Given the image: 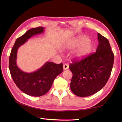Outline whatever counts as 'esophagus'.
I'll use <instances>...</instances> for the list:
<instances>
[{"mask_svg":"<svg viewBox=\"0 0 122 122\" xmlns=\"http://www.w3.org/2000/svg\"><path fill=\"white\" fill-rule=\"evenodd\" d=\"M63 67V69L64 70H66L69 69V66L67 64H64Z\"/></svg>","mask_w":122,"mask_h":122,"instance_id":"obj_1","label":"esophagus"}]
</instances>
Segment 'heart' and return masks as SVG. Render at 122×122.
<instances>
[{
  "label": "heart",
  "instance_id": "1",
  "mask_svg": "<svg viewBox=\"0 0 122 122\" xmlns=\"http://www.w3.org/2000/svg\"><path fill=\"white\" fill-rule=\"evenodd\" d=\"M76 47L72 53V56L76 59H82L89 56L93 50V45L86 36L71 39L67 40L63 46V49H71Z\"/></svg>",
  "mask_w": 122,
  "mask_h": 122
}]
</instances>
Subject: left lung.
Wrapping results in <instances>:
<instances>
[{"instance_id":"8db88e82","label":"left lung","mask_w":122,"mask_h":122,"mask_svg":"<svg viewBox=\"0 0 122 122\" xmlns=\"http://www.w3.org/2000/svg\"><path fill=\"white\" fill-rule=\"evenodd\" d=\"M96 52L80 61H73L69 69L73 74L70 88L75 95L89 97L105 86L110 76L114 63V54L109 41L99 33Z\"/></svg>"}]
</instances>
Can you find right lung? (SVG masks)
<instances>
[{
    "mask_svg": "<svg viewBox=\"0 0 122 122\" xmlns=\"http://www.w3.org/2000/svg\"><path fill=\"white\" fill-rule=\"evenodd\" d=\"M45 28H32L15 41L9 56V70L12 78L19 89L25 94L32 97H40L47 93L54 80L63 72V64L46 62L37 70L28 73L20 70L17 64V51L20 46L33 36L41 34Z\"/></svg>",
    "mask_w": 122,
    "mask_h": 122,
    "instance_id": "add662e5",
    "label": "right lung"
}]
</instances>
